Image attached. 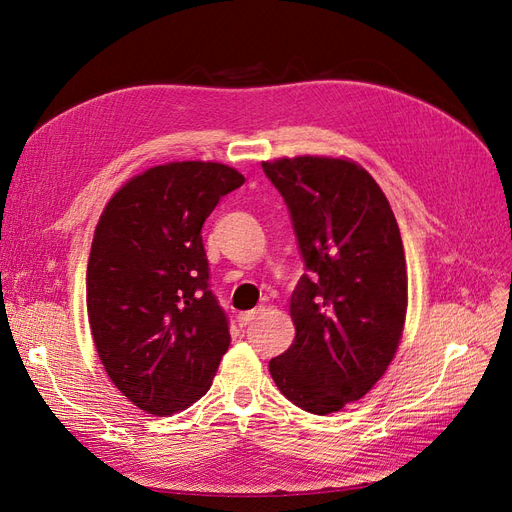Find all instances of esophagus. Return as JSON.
Wrapping results in <instances>:
<instances>
[{
  "instance_id": "1",
  "label": "esophagus",
  "mask_w": 512,
  "mask_h": 512,
  "mask_svg": "<svg viewBox=\"0 0 512 512\" xmlns=\"http://www.w3.org/2000/svg\"><path fill=\"white\" fill-rule=\"evenodd\" d=\"M259 314H263V308L259 306V308H255V310H249V312H240L238 314V325L240 327H246L251 323V320H255Z\"/></svg>"
}]
</instances>
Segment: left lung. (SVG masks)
Instances as JSON below:
<instances>
[{
	"mask_svg": "<svg viewBox=\"0 0 512 512\" xmlns=\"http://www.w3.org/2000/svg\"><path fill=\"white\" fill-rule=\"evenodd\" d=\"M285 198L308 274L291 295L295 339L272 358L278 390L304 411L329 415L386 373L407 314L399 225L375 179L342 158L261 162Z\"/></svg>",
	"mask_w": 512,
	"mask_h": 512,
	"instance_id": "obj_1",
	"label": "left lung"
}]
</instances>
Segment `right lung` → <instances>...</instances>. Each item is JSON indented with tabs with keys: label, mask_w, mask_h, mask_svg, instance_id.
Instances as JSON below:
<instances>
[{
	"label": "right lung",
	"mask_w": 512,
	"mask_h": 512,
	"mask_svg": "<svg viewBox=\"0 0 512 512\" xmlns=\"http://www.w3.org/2000/svg\"><path fill=\"white\" fill-rule=\"evenodd\" d=\"M242 183L219 162L154 166L113 194L94 230L86 272L94 346L109 380L147 413L196 403L230 346L202 225Z\"/></svg>",
	"instance_id": "obj_1"
}]
</instances>
